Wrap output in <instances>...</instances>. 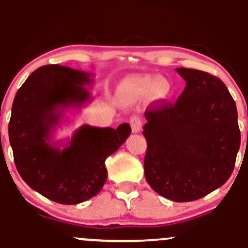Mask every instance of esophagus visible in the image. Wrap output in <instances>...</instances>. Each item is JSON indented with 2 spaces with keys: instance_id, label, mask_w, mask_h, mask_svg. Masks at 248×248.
I'll return each mask as SVG.
<instances>
[{
  "instance_id": "esophagus-1",
  "label": "esophagus",
  "mask_w": 248,
  "mask_h": 248,
  "mask_svg": "<svg viewBox=\"0 0 248 248\" xmlns=\"http://www.w3.org/2000/svg\"><path fill=\"white\" fill-rule=\"evenodd\" d=\"M129 124H131L132 131H133L134 133H137V132H140L141 124H143V121H141L140 117H139V116H132L131 120H129Z\"/></svg>"
}]
</instances>
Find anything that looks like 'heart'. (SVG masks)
<instances>
[{
	"label": "heart",
	"instance_id": "1",
	"mask_svg": "<svg viewBox=\"0 0 248 248\" xmlns=\"http://www.w3.org/2000/svg\"><path fill=\"white\" fill-rule=\"evenodd\" d=\"M124 91L129 95H144L155 91L158 97H167L170 94V83L156 76H140L124 81Z\"/></svg>",
	"mask_w": 248,
	"mask_h": 248
}]
</instances>
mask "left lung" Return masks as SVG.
Wrapping results in <instances>:
<instances>
[{"instance_id":"obj_1","label":"left lung","mask_w":248,"mask_h":248,"mask_svg":"<svg viewBox=\"0 0 248 248\" xmlns=\"http://www.w3.org/2000/svg\"><path fill=\"white\" fill-rule=\"evenodd\" d=\"M177 73L186 82L177 102L144 114V174L161 196L188 202L229 179L241 136L236 104L219 78L194 69L178 68Z\"/></svg>"}]
</instances>
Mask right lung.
I'll list each match as a JSON object with an SVG mask.
<instances>
[{
    "mask_svg": "<svg viewBox=\"0 0 248 248\" xmlns=\"http://www.w3.org/2000/svg\"><path fill=\"white\" fill-rule=\"evenodd\" d=\"M92 83L85 71L43 65L26 78L12 105L8 134L19 174L31 189L63 205L83 202L102 190L105 158L131 134L128 124L116 129L83 124L70 140L52 141L66 110L90 102L85 87Z\"/></svg>",
    "mask_w": 248,
    "mask_h": 248,
    "instance_id": "right-lung-1",
    "label": "right lung"
}]
</instances>
